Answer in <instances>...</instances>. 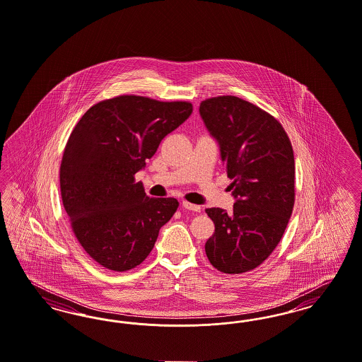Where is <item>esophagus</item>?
I'll list each match as a JSON object with an SVG mask.
<instances>
[{
	"instance_id": "34e87169",
	"label": "esophagus",
	"mask_w": 362,
	"mask_h": 362,
	"mask_svg": "<svg viewBox=\"0 0 362 362\" xmlns=\"http://www.w3.org/2000/svg\"><path fill=\"white\" fill-rule=\"evenodd\" d=\"M182 206L187 209V211H193V212H200L201 206L200 205H196V204H190V202H187V201H182Z\"/></svg>"
}]
</instances>
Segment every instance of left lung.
I'll return each instance as SVG.
<instances>
[{"label":"left lung","instance_id":"8db88e82","mask_svg":"<svg viewBox=\"0 0 362 362\" xmlns=\"http://www.w3.org/2000/svg\"><path fill=\"white\" fill-rule=\"evenodd\" d=\"M199 111L218 144L235 197L232 214L206 209L214 233L205 252L224 274L247 272L275 250L293 214V146L279 122L238 96L206 99Z\"/></svg>","mask_w":362,"mask_h":362}]
</instances>
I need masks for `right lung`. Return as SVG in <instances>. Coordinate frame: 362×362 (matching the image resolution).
<instances>
[{
	"mask_svg": "<svg viewBox=\"0 0 362 362\" xmlns=\"http://www.w3.org/2000/svg\"><path fill=\"white\" fill-rule=\"evenodd\" d=\"M187 102L122 95L96 103L68 138L60 190L71 227L100 266L129 271L153 250L178 201L153 199L134 175L190 117Z\"/></svg>",
	"mask_w": 362,
	"mask_h": 362,
	"instance_id": "right-lung-1",
	"label": "right lung"
}]
</instances>
